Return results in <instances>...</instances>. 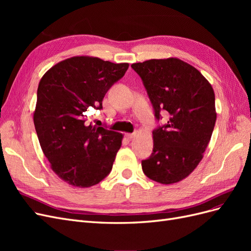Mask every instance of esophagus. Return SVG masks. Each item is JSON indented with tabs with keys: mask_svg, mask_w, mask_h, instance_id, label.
<instances>
[{
	"mask_svg": "<svg viewBox=\"0 0 251 251\" xmlns=\"http://www.w3.org/2000/svg\"><path fill=\"white\" fill-rule=\"evenodd\" d=\"M136 136V134L135 133H132V134H126V137H127V139H133L134 137Z\"/></svg>",
	"mask_w": 251,
	"mask_h": 251,
	"instance_id": "34e87169",
	"label": "esophagus"
}]
</instances>
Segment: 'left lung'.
Instances as JSON below:
<instances>
[{
  "label": "left lung",
  "instance_id": "left-lung-1",
  "mask_svg": "<svg viewBox=\"0 0 251 251\" xmlns=\"http://www.w3.org/2000/svg\"><path fill=\"white\" fill-rule=\"evenodd\" d=\"M157 121L168 123L153 131L151 156L141 161L150 179L172 184L187 177L199 164L214 131L217 113L210 83L193 66L178 58L150 59L133 64Z\"/></svg>",
  "mask_w": 251,
  "mask_h": 251
}]
</instances>
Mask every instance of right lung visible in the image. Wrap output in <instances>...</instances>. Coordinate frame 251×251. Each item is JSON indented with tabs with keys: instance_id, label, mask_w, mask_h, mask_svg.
<instances>
[{
	"instance_id": "add662e5",
	"label": "right lung",
	"mask_w": 251,
	"mask_h": 251,
	"mask_svg": "<svg viewBox=\"0 0 251 251\" xmlns=\"http://www.w3.org/2000/svg\"><path fill=\"white\" fill-rule=\"evenodd\" d=\"M127 68L126 63L75 56L53 66L42 77L35 131L51 169L68 184L90 187L110 174L123 135L88 126L87 112L102 109L105 93Z\"/></svg>"
}]
</instances>
